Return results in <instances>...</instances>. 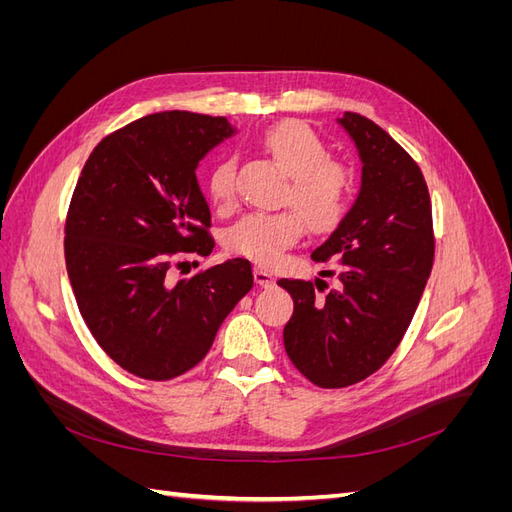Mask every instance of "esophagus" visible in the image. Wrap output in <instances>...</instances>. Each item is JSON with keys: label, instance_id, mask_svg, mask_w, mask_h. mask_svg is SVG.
<instances>
[{"label": "esophagus", "instance_id": "1", "mask_svg": "<svg viewBox=\"0 0 512 512\" xmlns=\"http://www.w3.org/2000/svg\"><path fill=\"white\" fill-rule=\"evenodd\" d=\"M254 280L260 288H273L275 286V277L265 269H254Z\"/></svg>", "mask_w": 512, "mask_h": 512}]
</instances>
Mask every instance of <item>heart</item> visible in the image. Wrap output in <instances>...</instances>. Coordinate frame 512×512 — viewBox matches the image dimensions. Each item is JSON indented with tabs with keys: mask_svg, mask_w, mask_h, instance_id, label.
Listing matches in <instances>:
<instances>
[{
	"mask_svg": "<svg viewBox=\"0 0 512 512\" xmlns=\"http://www.w3.org/2000/svg\"><path fill=\"white\" fill-rule=\"evenodd\" d=\"M262 145L280 164L290 181L286 203L297 209L284 213H250L228 230L230 252L271 267L284 250L299 241L303 222L316 232H329L342 224L354 198L350 168L329 160V149L320 136L301 121L273 126ZM211 198L220 207L235 200V162L224 160L213 168L209 179Z\"/></svg>",
	"mask_w": 512,
	"mask_h": 512,
	"instance_id": "b5f03b06",
	"label": "heart"
}]
</instances>
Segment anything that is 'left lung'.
Wrapping results in <instances>:
<instances>
[{
	"label": "left lung",
	"instance_id": "left-lung-1",
	"mask_svg": "<svg viewBox=\"0 0 512 512\" xmlns=\"http://www.w3.org/2000/svg\"><path fill=\"white\" fill-rule=\"evenodd\" d=\"M361 160V188L314 260L339 258V286L280 280L294 312L284 327L292 365L322 389L365 380L395 352L433 265L431 200L421 168L363 115L337 119Z\"/></svg>",
	"mask_w": 512,
	"mask_h": 512
}]
</instances>
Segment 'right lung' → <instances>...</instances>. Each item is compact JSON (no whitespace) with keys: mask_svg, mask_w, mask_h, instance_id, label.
I'll return each instance as SVG.
<instances>
[{"mask_svg":"<svg viewBox=\"0 0 512 512\" xmlns=\"http://www.w3.org/2000/svg\"><path fill=\"white\" fill-rule=\"evenodd\" d=\"M235 132L224 117L147 115L102 138L76 183L64 243L74 297L100 348L138 378L198 365L254 286L245 258L170 275L179 258L213 252L196 168Z\"/></svg>","mask_w":512,"mask_h":512,"instance_id":"1","label":"right lung"}]
</instances>
